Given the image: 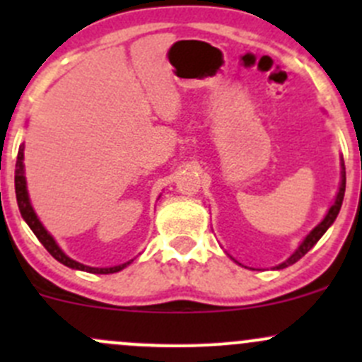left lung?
I'll list each match as a JSON object with an SVG mask.
<instances>
[{
  "label": "left lung",
  "mask_w": 362,
  "mask_h": 362,
  "mask_svg": "<svg viewBox=\"0 0 362 362\" xmlns=\"http://www.w3.org/2000/svg\"><path fill=\"white\" fill-rule=\"evenodd\" d=\"M341 168H343V171H341V184H339V191H338V196H337V202H334L333 206L329 208V211H327V215H326V217H324V221L320 222V224L317 226V228L313 229V231L310 233V235L306 236L305 240H303V243H301V245H299V249L296 250L294 254L291 255V257L287 259L286 262H282V264H280V266H276V269L287 268V266L294 264L296 261H299V259H301L303 255L306 254V252L312 249V247L315 245L317 242H319L320 236H322L324 233L327 231V228H329V226L334 222V218L338 217L339 208H341V203H343V196H345V182H346V178H345V164H341Z\"/></svg>",
  "instance_id": "obj_1"
}]
</instances>
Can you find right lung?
<instances>
[{"label": "right lung", "mask_w": 362, "mask_h": 362, "mask_svg": "<svg viewBox=\"0 0 362 362\" xmlns=\"http://www.w3.org/2000/svg\"><path fill=\"white\" fill-rule=\"evenodd\" d=\"M23 159H24V147L21 145L19 147V154H17V163H16V196H17V204H19V210H21V215H23V218L25 222H28V226L31 228V231L35 233L36 238L42 242V245L45 247L47 252H49L50 255H52L54 259H57L59 262H63L64 266H68V268H73V269H82V272H89V273H100V275H108V273H117L120 272L122 268H126L129 262H124V264H119V266H113V268H90V266H83L80 264V262L73 261V259H69L66 254H64L63 250L57 247V243L54 242L52 236L47 233V229L43 228L42 222L38 221V217H36L35 210H33L31 203H29V198H28V191H25V178H24V164H23Z\"/></svg>", "instance_id": "right-lung-1"}]
</instances>
